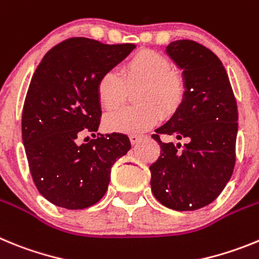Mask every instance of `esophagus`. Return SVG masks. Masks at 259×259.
<instances>
[{"mask_svg": "<svg viewBox=\"0 0 259 259\" xmlns=\"http://www.w3.org/2000/svg\"><path fill=\"white\" fill-rule=\"evenodd\" d=\"M142 138H143V134H137V133H134V134H130V142H132L133 145L138 143Z\"/></svg>", "mask_w": 259, "mask_h": 259, "instance_id": "esophagus-1", "label": "esophagus"}]
</instances>
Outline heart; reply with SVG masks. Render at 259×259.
I'll use <instances>...</instances> for the list:
<instances>
[{
  "label": "heart",
  "instance_id": "heart-1",
  "mask_svg": "<svg viewBox=\"0 0 259 259\" xmlns=\"http://www.w3.org/2000/svg\"><path fill=\"white\" fill-rule=\"evenodd\" d=\"M138 107H125L105 116V127L112 132L137 133L160 122L164 113L176 112L184 102L186 83L183 74L173 70L165 56L142 49L116 70L103 73L96 83V95L103 108L111 111L125 99L127 87L139 86Z\"/></svg>",
  "mask_w": 259,
  "mask_h": 259
}]
</instances>
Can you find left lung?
I'll return each mask as SVG.
<instances>
[{"mask_svg": "<svg viewBox=\"0 0 259 259\" xmlns=\"http://www.w3.org/2000/svg\"><path fill=\"white\" fill-rule=\"evenodd\" d=\"M167 53L184 70L186 92L172 118L152 134L160 156L150 165L151 190L165 207L193 211L215 201L232 176L237 103L223 64L210 49L177 40ZM163 135L184 143L165 144Z\"/></svg>", "mask_w": 259, "mask_h": 259, "instance_id": "1", "label": "left lung"}]
</instances>
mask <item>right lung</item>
I'll return each instance as SVG.
<instances>
[{
	"mask_svg": "<svg viewBox=\"0 0 259 259\" xmlns=\"http://www.w3.org/2000/svg\"><path fill=\"white\" fill-rule=\"evenodd\" d=\"M136 48L70 37L44 56L33 73L22 113V138L33 183L58 207L82 210L108 189L111 168L132 145L121 133L95 136L102 108L96 83ZM84 132L94 138L79 145Z\"/></svg>",
	"mask_w": 259,
	"mask_h": 259,
	"instance_id": "add662e5",
	"label": "right lung"
}]
</instances>
